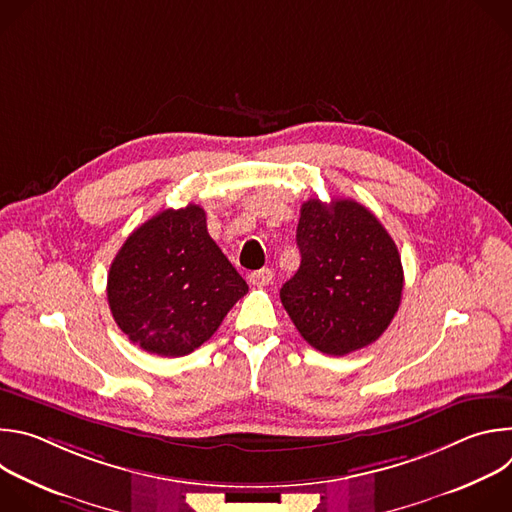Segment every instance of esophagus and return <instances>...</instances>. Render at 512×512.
I'll return each instance as SVG.
<instances>
[{
  "instance_id": "esophagus-1",
  "label": "esophagus",
  "mask_w": 512,
  "mask_h": 512,
  "mask_svg": "<svg viewBox=\"0 0 512 512\" xmlns=\"http://www.w3.org/2000/svg\"><path fill=\"white\" fill-rule=\"evenodd\" d=\"M271 279H273V271L269 267H263L259 271L249 273V283L255 285V287H265V285L271 283Z\"/></svg>"
}]
</instances>
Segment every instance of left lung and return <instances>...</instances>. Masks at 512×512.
<instances>
[{
  "mask_svg": "<svg viewBox=\"0 0 512 512\" xmlns=\"http://www.w3.org/2000/svg\"><path fill=\"white\" fill-rule=\"evenodd\" d=\"M302 263L279 298L316 350L344 356L373 344L401 304L403 265L395 241L362 204L336 198L302 204Z\"/></svg>",
  "mask_w": 512,
  "mask_h": 512,
  "instance_id": "8db88e82",
  "label": "left lung"
}]
</instances>
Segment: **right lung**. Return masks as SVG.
Returning <instances> with one entry per match:
<instances>
[{
	"label": "right lung",
	"mask_w": 512,
	"mask_h": 512,
	"mask_svg": "<svg viewBox=\"0 0 512 512\" xmlns=\"http://www.w3.org/2000/svg\"><path fill=\"white\" fill-rule=\"evenodd\" d=\"M249 285L206 231L198 204L168 208L137 227L115 255L107 300L133 344L184 356L204 344Z\"/></svg>",
	"instance_id": "add662e5"
}]
</instances>
